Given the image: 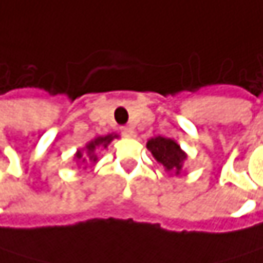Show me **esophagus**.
I'll return each instance as SVG.
<instances>
[{
  "label": "esophagus",
  "mask_w": 263,
  "mask_h": 263,
  "mask_svg": "<svg viewBox=\"0 0 263 263\" xmlns=\"http://www.w3.org/2000/svg\"><path fill=\"white\" fill-rule=\"evenodd\" d=\"M121 134L124 137H136V130H134V127H123Z\"/></svg>",
  "instance_id": "34e87169"
}]
</instances>
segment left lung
I'll return each mask as SVG.
<instances>
[{"label": "left lung", "mask_w": 263, "mask_h": 263, "mask_svg": "<svg viewBox=\"0 0 263 263\" xmlns=\"http://www.w3.org/2000/svg\"><path fill=\"white\" fill-rule=\"evenodd\" d=\"M146 148L170 176H179L182 173L184 162L187 160V153L176 140L157 136L146 142Z\"/></svg>", "instance_id": "obj_1"}]
</instances>
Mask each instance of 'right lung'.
<instances>
[{
    "mask_svg": "<svg viewBox=\"0 0 263 263\" xmlns=\"http://www.w3.org/2000/svg\"><path fill=\"white\" fill-rule=\"evenodd\" d=\"M114 139H118V134H107V136H98L95 139H91L90 142L85 143L84 148L78 149L73 156V160L76 162L78 168H82V170H85V168L88 165H93L97 163L98 157H97V149L98 148H107Z\"/></svg>",
    "mask_w": 263,
    "mask_h": 263,
    "instance_id": "obj_1",
    "label": "right lung"
}]
</instances>
